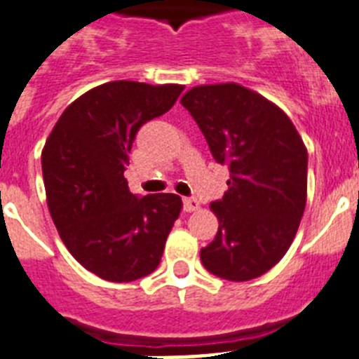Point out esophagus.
Instances as JSON below:
<instances>
[{"label": "esophagus", "instance_id": "1", "mask_svg": "<svg viewBox=\"0 0 359 359\" xmlns=\"http://www.w3.org/2000/svg\"><path fill=\"white\" fill-rule=\"evenodd\" d=\"M183 208H185V212L198 210L199 201L196 198H185V199H183Z\"/></svg>", "mask_w": 359, "mask_h": 359}]
</instances>
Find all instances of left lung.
Here are the masks:
<instances>
[{"label":"left lung","instance_id":"left-lung-1","mask_svg":"<svg viewBox=\"0 0 359 359\" xmlns=\"http://www.w3.org/2000/svg\"><path fill=\"white\" fill-rule=\"evenodd\" d=\"M182 104L230 169L223 199L210 205L219 228L203 266L231 282L261 277L286 255L304 215L306 145L280 107L236 82L196 86Z\"/></svg>","mask_w":359,"mask_h":359}]
</instances>
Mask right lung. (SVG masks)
<instances>
[{
  "label": "right lung",
  "instance_id": "obj_1",
  "mask_svg": "<svg viewBox=\"0 0 359 359\" xmlns=\"http://www.w3.org/2000/svg\"><path fill=\"white\" fill-rule=\"evenodd\" d=\"M182 84H100L73 100L44 144V189L62 243L109 282L152 273L182 212L176 194L129 192L123 170L138 129L174 106Z\"/></svg>",
  "mask_w": 359,
  "mask_h": 359
}]
</instances>
